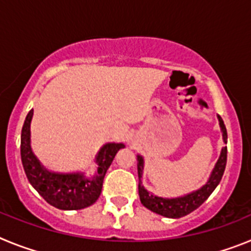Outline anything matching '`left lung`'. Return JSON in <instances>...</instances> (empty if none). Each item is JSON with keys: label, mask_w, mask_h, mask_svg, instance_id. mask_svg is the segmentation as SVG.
Wrapping results in <instances>:
<instances>
[{"label": "left lung", "mask_w": 251, "mask_h": 251, "mask_svg": "<svg viewBox=\"0 0 251 251\" xmlns=\"http://www.w3.org/2000/svg\"><path fill=\"white\" fill-rule=\"evenodd\" d=\"M219 119V124H220L221 132H223L224 142H227V132H226V127L224 124L223 118L220 115H217ZM226 159H227V147H223L220 153V157L217 159L216 165H215L214 170H212L210 178L207 182L202 186L201 188L192 191L190 194L185 195V196L175 197V199H166V197H158L154 195L150 194L145 188V186H142V172H143V167H145V161L143 157L137 156V168H138V194L139 199H141L142 205L147 207L151 211L156 212V214L162 215V216L171 217V219H178L188 215L197 207H200L207 197L214 192L217 185L220 183L221 178H223L224 171H225Z\"/></svg>", "instance_id": "left-lung-1"}]
</instances>
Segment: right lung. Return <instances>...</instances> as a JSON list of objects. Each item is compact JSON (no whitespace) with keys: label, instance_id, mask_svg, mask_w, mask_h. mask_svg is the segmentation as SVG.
I'll list each match as a JSON object with an SVG mask.
<instances>
[{"label":"right lung","instance_id":"add662e5","mask_svg":"<svg viewBox=\"0 0 251 251\" xmlns=\"http://www.w3.org/2000/svg\"><path fill=\"white\" fill-rule=\"evenodd\" d=\"M34 110L26 115L21 130V161L26 177L32 187L45 199L46 202L60 210H81L93 205L100 196L106 170L123 143H106L95 157L97 174L88 178L83 172L59 174L44 167L31 150V119Z\"/></svg>","mask_w":251,"mask_h":251}]
</instances>
